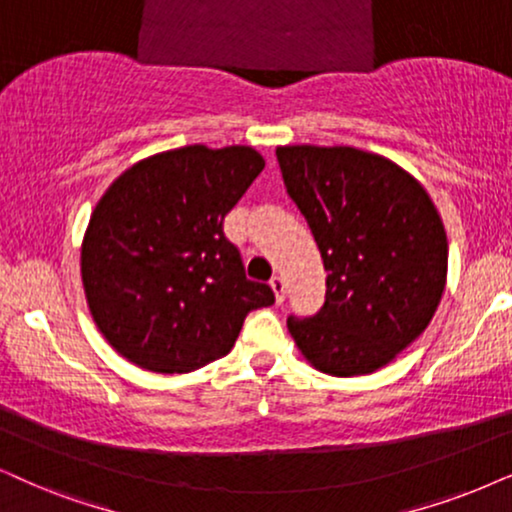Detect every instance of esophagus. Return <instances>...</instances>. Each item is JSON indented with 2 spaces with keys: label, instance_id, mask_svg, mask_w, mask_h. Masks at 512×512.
I'll list each match as a JSON object with an SVG mask.
<instances>
[{
  "label": "esophagus",
  "instance_id": "1",
  "mask_svg": "<svg viewBox=\"0 0 512 512\" xmlns=\"http://www.w3.org/2000/svg\"><path fill=\"white\" fill-rule=\"evenodd\" d=\"M269 286H271V290H274V295H276V302H283L286 300V283H283V278L281 276H271V281H269Z\"/></svg>",
  "mask_w": 512,
  "mask_h": 512
}]
</instances>
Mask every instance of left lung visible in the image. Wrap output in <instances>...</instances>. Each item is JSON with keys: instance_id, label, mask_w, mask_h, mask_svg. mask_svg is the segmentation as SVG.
<instances>
[{"instance_id": "left-lung-1", "label": "left lung", "mask_w": 512, "mask_h": 512, "mask_svg": "<svg viewBox=\"0 0 512 512\" xmlns=\"http://www.w3.org/2000/svg\"><path fill=\"white\" fill-rule=\"evenodd\" d=\"M276 158L328 271L323 307L288 316V331L321 373L378 371L442 300L449 243L435 203L392 160L352 146H278Z\"/></svg>"}]
</instances>
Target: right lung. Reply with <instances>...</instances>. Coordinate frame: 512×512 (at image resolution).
<instances>
[{
	"label": "right lung",
	"instance_id": "1",
	"mask_svg": "<svg viewBox=\"0 0 512 512\" xmlns=\"http://www.w3.org/2000/svg\"><path fill=\"white\" fill-rule=\"evenodd\" d=\"M264 170L250 146H184L139 160L108 186L82 241V286L103 338L153 373H191L231 352L252 309L224 217Z\"/></svg>",
	"mask_w": 512,
	"mask_h": 512
}]
</instances>
